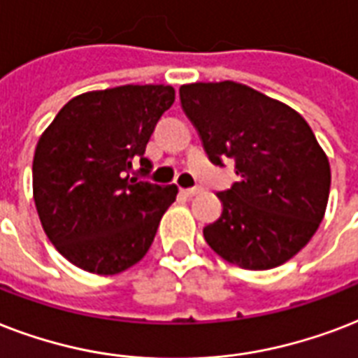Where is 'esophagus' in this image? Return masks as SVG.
Wrapping results in <instances>:
<instances>
[{
    "mask_svg": "<svg viewBox=\"0 0 358 358\" xmlns=\"http://www.w3.org/2000/svg\"><path fill=\"white\" fill-rule=\"evenodd\" d=\"M201 190H203V187H192V188H182L181 192L185 194V196H187V198H192V196H196V194H199L201 192Z\"/></svg>",
    "mask_w": 358,
    "mask_h": 358,
    "instance_id": "esophagus-1",
    "label": "esophagus"
}]
</instances>
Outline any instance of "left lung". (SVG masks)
Listing matches in <instances>:
<instances>
[{
    "label": "left lung",
    "instance_id": "left-lung-1",
    "mask_svg": "<svg viewBox=\"0 0 358 358\" xmlns=\"http://www.w3.org/2000/svg\"><path fill=\"white\" fill-rule=\"evenodd\" d=\"M181 106L213 164L234 160L239 181L218 192L222 215L203 228L226 262L267 271L292 259L320 228L331 166L293 108L237 82L188 84Z\"/></svg>",
    "mask_w": 358,
    "mask_h": 358
}]
</instances>
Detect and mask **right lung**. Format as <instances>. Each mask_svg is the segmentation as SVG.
Segmentation results:
<instances>
[{"instance_id":"obj_1","label":"right lung","mask_w":358,"mask_h":358,"mask_svg":"<svg viewBox=\"0 0 358 358\" xmlns=\"http://www.w3.org/2000/svg\"><path fill=\"white\" fill-rule=\"evenodd\" d=\"M176 101L171 85H119L74 96L44 130L33 157V198L61 256L117 274L145 256L177 187L140 181L148 141Z\"/></svg>"}]
</instances>
